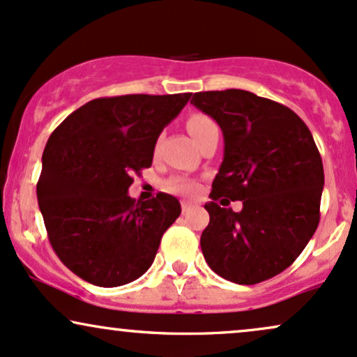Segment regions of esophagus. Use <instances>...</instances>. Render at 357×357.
Masks as SVG:
<instances>
[{"mask_svg": "<svg viewBox=\"0 0 357 357\" xmlns=\"http://www.w3.org/2000/svg\"><path fill=\"white\" fill-rule=\"evenodd\" d=\"M192 207H194V204H192V202H187V200H183V202H182V212H183V213L190 211Z\"/></svg>", "mask_w": 357, "mask_h": 357, "instance_id": "esophagus-1", "label": "esophagus"}]
</instances>
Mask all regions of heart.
<instances>
[{
  "label": "heart",
  "instance_id": "obj_1",
  "mask_svg": "<svg viewBox=\"0 0 357 357\" xmlns=\"http://www.w3.org/2000/svg\"><path fill=\"white\" fill-rule=\"evenodd\" d=\"M217 125L211 116L204 115V113H194L187 119V130L194 140L199 144L202 138L207 135L211 130H215ZM167 188L170 192H175V194H182V195H195L197 192L200 190V185L192 178H185V177H174L167 182Z\"/></svg>",
  "mask_w": 357,
  "mask_h": 357
}]
</instances>
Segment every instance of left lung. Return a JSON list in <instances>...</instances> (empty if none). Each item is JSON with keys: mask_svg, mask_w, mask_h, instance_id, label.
Listing matches in <instances>:
<instances>
[{"mask_svg": "<svg viewBox=\"0 0 357 357\" xmlns=\"http://www.w3.org/2000/svg\"><path fill=\"white\" fill-rule=\"evenodd\" d=\"M190 103L220 125L225 144L205 204V261L236 284L274 278L319 225L324 169L311 130L291 108L245 90L199 91ZM220 196L241 199L243 211L220 208Z\"/></svg>", "mask_w": 357, "mask_h": 357, "instance_id": "left-lung-1", "label": "left lung"}]
</instances>
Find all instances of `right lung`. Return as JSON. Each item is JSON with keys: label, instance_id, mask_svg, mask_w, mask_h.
Wrapping results in <instances>:
<instances>
[{"label": "right lung", "instance_id": "add662e5", "mask_svg": "<svg viewBox=\"0 0 357 357\" xmlns=\"http://www.w3.org/2000/svg\"><path fill=\"white\" fill-rule=\"evenodd\" d=\"M192 93L91 100L54 128L36 185L58 259L86 282L116 287L152 266L162 236L180 215L175 197L135 200L128 187L152 165L157 138Z\"/></svg>", "mask_w": 357, "mask_h": 357}]
</instances>
